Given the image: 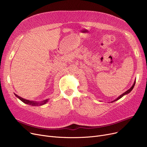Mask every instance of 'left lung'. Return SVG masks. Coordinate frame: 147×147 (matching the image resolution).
Returning <instances> with one entry per match:
<instances>
[{"instance_id":"1","label":"left lung","mask_w":147,"mask_h":147,"mask_svg":"<svg viewBox=\"0 0 147 147\" xmlns=\"http://www.w3.org/2000/svg\"><path fill=\"white\" fill-rule=\"evenodd\" d=\"M135 82H136V80H135V82H134V84H133V85L132 86V87H131L129 89H128L127 91H126L125 92H124V93L123 94H122L121 95H120L118 98H117L116 99H114V100H113V101H111V102H114V101H117V100H119V99H120L121 98H122L123 96L124 95H127V94H128L129 93H130V92L132 91V90L134 89V86H135Z\"/></svg>"}]
</instances>
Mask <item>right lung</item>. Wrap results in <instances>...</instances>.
Instances as JSON below:
<instances>
[{"mask_svg":"<svg viewBox=\"0 0 147 147\" xmlns=\"http://www.w3.org/2000/svg\"><path fill=\"white\" fill-rule=\"evenodd\" d=\"M15 94V96L17 97L20 100H21L22 102H23L26 104L32 105V106H40V105H43L46 104L49 101V99H45V100H43V101H40V102H37V101H30V100L26 99H24V98L20 97V96L17 95V94Z\"/></svg>","mask_w":147,"mask_h":147,"instance_id":"1","label":"right lung"}]
</instances>
